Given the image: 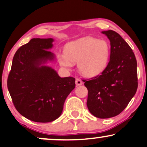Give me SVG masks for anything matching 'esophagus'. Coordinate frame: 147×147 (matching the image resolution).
<instances>
[{"mask_svg": "<svg viewBox=\"0 0 147 147\" xmlns=\"http://www.w3.org/2000/svg\"><path fill=\"white\" fill-rule=\"evenodd\" d=\"M75 83H76V85H77V86H80V85H83V81H82L81 79H76V81H75Z\"/></svg>", "mask_w": 147, "mask_h": 147, "instance_id": "esophagus-1", "label": "esophagus"}]
</instances>
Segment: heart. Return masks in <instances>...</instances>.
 Masks as SVG:
<instances>
[{
	"label": "heart",
	"mask_w": 147,
	"mask_h": 147,
	"mask_svg": "<svg viewBox=\"0 0 147 147\" xmlns=\"http://www.w3.org/2000/svg\"><path fill=\"white\" fill-rule=\"evenodd\" d=\"M110 55V46L103 40L85 37L68 43L64 54L58 56L60 65L69 70L77 62L80 73L87 77L99 75L107 67Z\"/></svg>",
	"instance_id": "1"
}]
</instances>
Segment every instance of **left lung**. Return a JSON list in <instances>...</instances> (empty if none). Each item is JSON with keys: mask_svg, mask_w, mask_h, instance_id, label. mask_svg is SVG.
Returning a JSON list of instances; mask_svg holds the SVG:
<instances>
[{"mask_svg": "<svg viewBox=\"0 0 147 147\" xmlns=\"http://www.w3.org/2000/svg\"><path fill=\"white\" fill-rule=\"evenodd\" d=\"M110 42V58L101 75L84 81L88 90V109L104 119L120 114L134 96L138 87L137 62L134 52L120 34L101 31Z\"/></svg>", "mask_w": 147, "mask_h": 147, "instance_id": "8db88e82", "label": "left lung"}]
</instances>
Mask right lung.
Masks as SVG:
<instances>
[{"label":"right lung","instance_id":"add662e5","mask_svg":"<svg viewBox=\"0 0 147 147\" xmlns=\"http://www.w3.org/2000/svg\"><path fill=\"white\" fill-rule=\"evenodd\" d=\"M53 38H33L15 54L7 81L9 92L20 114L36 122L59 118L64 103L75 89V79L61 78L47 65L56 56L49 51Z\"/></svg>","mask_w":147,"mask_h":147}]
</instances>
